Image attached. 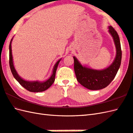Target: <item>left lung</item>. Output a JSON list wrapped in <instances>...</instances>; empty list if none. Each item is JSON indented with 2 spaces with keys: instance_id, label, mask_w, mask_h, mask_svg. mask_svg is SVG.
Here are the masks:
<instances>
[{
  "instance_id": "1",
  "label": "left lung",
  "mask_w": 133,
  "mask_h": 133,
  "mask_svg": "<svg viewBox=\"0 0 133 133\" xmlns=\"http://www.w3.org/2000/svg\"><path fill=\"white\" fill-rule=\"evenodd\" d=\"M116 48V56L113 63L108 68L96 70L82 65L76 57L74 58V69L78 82L82 86L90 90L104 89L110 84L118 70L122 58V51L119 36L111 26H109Z\"/></svg>"
}]
</instances>
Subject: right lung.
Listing matches in <instances>:
<instances>
[{
	"label": "right lung",
	"instance_id": "obj_1",
	"mask_svg": "<svg viewBox=\"0 0 133 133\" xmlns=\"http://www.w3.org/2000/svg\"><path fill=\"white\" fill-rule=\"evenodd\" d=\"M13 38L10 42V46H9V50H10V54H9V57H10V61H9V63H10V66L11 70V72L16 80L19 82V83L22 85L23 87H24L25 89L27 90L31 91V92H41V91H43L44 90H46L48 89V88L51 86V85L54 83L55 79V75L56 72V70L57 68L58 65L60 63L61 58L58 60L54 66V69H53L52 74L50 77L46 79L45 81H26L25 79H23L21 77H20L16 72V70L15 68L14 65V62H13V58H12V49H11V43L12 41Z\"/></svg>",
	"mask_w": 133,
	"mask_h": 133
}]
</instances>
